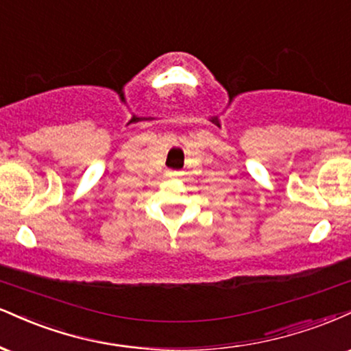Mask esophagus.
I'll return each instance as SVG.
<instances>
[{"instance_id": "obj_1", "label": "esophagus", "mask_w": 351, "mask_h": 351, "mask_svg": "<svg viewBox=\"0 0 351 351\" xmlns=\"http://www.w3.org/2000/svg\"><path fill=\"white\" fill-rule=\"evenodd\" d=\"M166 176L169 177V179H177V177L180 176V172L179 171H167Z\"/></svg>"}]
</instances>
